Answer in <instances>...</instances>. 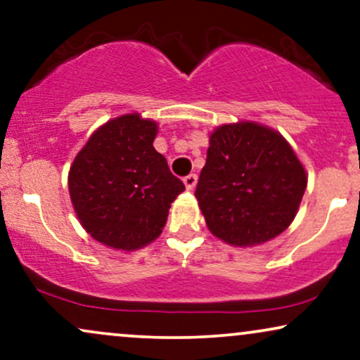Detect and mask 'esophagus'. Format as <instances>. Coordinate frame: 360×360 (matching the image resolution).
<instances>
[{
  "mask_svg": "<svg viewBox=\"0 0 360 360\" xmlns=\"http://www.w3.org/2000/svg\"><path fill=\"white\" fill-rule=\"evenodd\" d=\"M184 181H185V187H187V190H193L197 185V175L195 173H190V175L185 176Z\"/></svg>",
  "mask_w": 360,
  "mask_h": 360,
  "instance_id": "34e87169",
  "label": "esophagus"
}]
</instances>
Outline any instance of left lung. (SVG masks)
Listing matches in <instances>:
<instances>
[{"instance_id":"obj_1","label":"left lung","mask_w":360,"mask_h":360,"mask_svg":"<svg viewBox=\"0 0 360 360\" xmlns=\"http://www.w3.org/2000/svg\"><path fill=\"white\" fill-rule=\"evenodd\" d=\"M209 145L195 197L210 232L234 246L281 234L307 188L305 168L286 139L256 122H239L215 129Z\"/></svg>"}]
</instances>
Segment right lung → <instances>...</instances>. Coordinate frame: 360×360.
Segmentation results:
<instances>
[{"mask_svg": "<svg viewBox=\"0 0 360 360\" xmlns=\"http://www.w3.org/2000/svg\"><path fill=\"white\" fill-rule=\"evenodd\" d=\"M155 136L156 122L126 114L101 126L72 163L69 192L75 214L105 246L133 251L150 244L185 190L153 148Z\"/></svg>", "mask_w": 360, "mask_h": 360, "instance_id": "add662e5", "label": "right lung"}]
</instances>
